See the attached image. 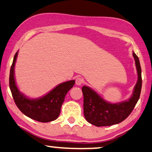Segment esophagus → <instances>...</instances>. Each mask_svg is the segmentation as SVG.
<instances>
[{"label":"esophagus","instance_id":"obj_1","mask_svg":"<svg viewBox=\"0 0 152 152\" xmlns=\"http://www.w3.org/2000/svg\"><path fill=\"white\" fill-rule=\"evenodd\" d=\"M83 83V79L82 78L78 77L76 78V84L77 85V86H80V85H82Z\"/></svg>","mask_w":152,"mask_h":152}]
</instances>
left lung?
Here are the masks:
<instances>
[{
  "mask_svg": "<svg viewBox=\"0 0 152 152\" xmlns=\"http://www.w3.org/2000/svg\"><path fill=\"white\" fill-rule=\"evenodd\" d=\"M135 61L138 79L132 96L126 102L110 104L87 86L82 88L83 94L84 116L89 123L96 126H106L119 124L124 121L135 108L142 88L141 66L138 57L133 53Z\"/></svg>",
  "mask_w": 152,
  "mask_h": 152,
  "instance_id": "left-lung-1",
  "label": "left lung"
}]
</instances>
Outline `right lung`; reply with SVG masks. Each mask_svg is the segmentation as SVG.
I'll return each mask as SVG.
<instances>
[{"label":"right lung","mask_w":152,"mask_h":152,"mask_svg":"<svg viewBox=\"0 0 152 152\" xmlns=\"http://www.w3.org/2000/svg\"><path fill=\"white\" fill-rule=\"evenodd\" d=\"M18 51L14 57L10 68L9 84L12 97L18 108L26 116L40 122H48L56 120L60 113L62 103L66 93L74 86L75 80L62 83L42 98L30 99L18 90L14 76V68Z\"/></svg>","instance_id":"add662e5"}]
</instances>
